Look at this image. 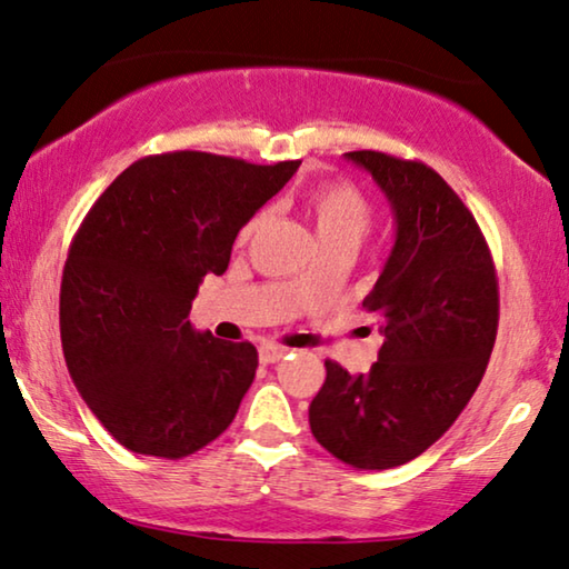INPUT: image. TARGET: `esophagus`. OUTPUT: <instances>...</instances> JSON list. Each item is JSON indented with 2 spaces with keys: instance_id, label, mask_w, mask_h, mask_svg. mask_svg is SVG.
Returning <instances> with one entry per match:
<instances>
[{
  "instance_id": "esophagus-1",
  "label": "esophagus",
  "mask_w": 569,
  "mask_h": 569,
  "mask_svg": "<svg viewBox=\"0 0 569 569\" xmlns=\"http://www.w3.org/2000/svg\"><path fill=\"white\" fill-rule=\"evenodd\" d=\"M287 353H290V348H284V346H261L259 348V361L269 366V363L282 361Z\"/></svg>"
}]
</instances>
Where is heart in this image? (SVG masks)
Listing matches in <instances>:
<instances>
[{
	"label": "heart",
	"mask_w": 569,
	"mask_h": 569,
	"mask_svg": "<svg viewBox=\"0 0 569 569\" xmlns=\"http://www.w3.org/2000/svg\"><path fill=\"white\" fill-rule=\"evenodd\" d=\"M305 208L320 236L322 249L351 247L356 249L373 226V203L361 188L348 180H322L305 193ZM267 211H259L241 226L236 241L247 243L264 223Z\"/></svg>",
	"instance_id": "1"
}]
</instances>
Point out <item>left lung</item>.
Segmentation results:
<instances>
[{"label": "left lung", "instance_id": "obj_1", "mask_svg": "<svg viewBox=\"0 0 569 569\" xmlns=\"http://www.w3.org/2000/svg\"><path fill=\"white\" fill-rule=\"evenodd\" d=\"M379 182L397 221L391 257L363 300L383 343L369 373L326 361L310 430L358 470L405 466L476 395L498 330V277L473 213L430 164L346 152Z\"/></svg>", "mask_w": 569, "mask_h": 569}]
</instances>
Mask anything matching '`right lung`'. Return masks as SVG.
<instances>
[{"mask_svg": "<svg viewBox=\"0 0 569 569\" xmlns=\"http://www.w3.org/2000/svg\"><path fill=\"white\" fill-rule=\"evenodd\" d=\"M297 168L150 154L86 213L60 282V340L76 389L127 450L178 460L233 422L257 348L198 333L190 308L203 277L226 272L241 226Z\"/></svg>", "mask_w": 569, "mask_h": 569, "instance_id": "obj_1", "label": "right lung"}]
</instances>
